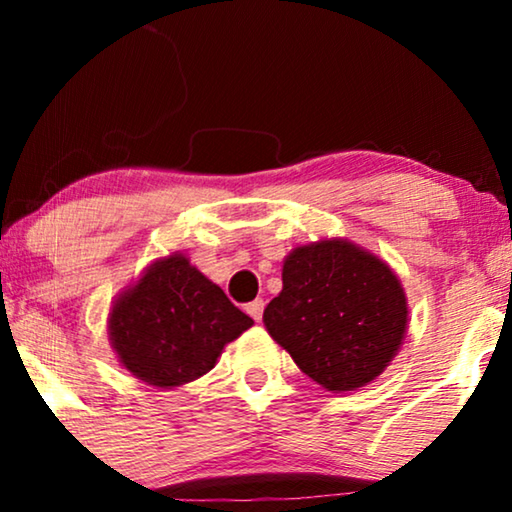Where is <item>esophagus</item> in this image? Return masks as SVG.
<instances>
[{"mask_svg":"<svg viewBox=\"0 0 512 512\" xmlns=\"http://www.w3.org/2000/svg\"><path fill=\"white\" fill-rule=\"evenodd\" d=\"M263 310H265V303L263 300H254V303L247 305V314L254 321H261L263 319Z\"/></svg>","mask_w":512,"mask_h":512,"instance_id":"obj_1","label":"esophagus"}]
</instances>
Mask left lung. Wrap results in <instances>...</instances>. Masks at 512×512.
<instances>
[{
	"label": "left lung",
	"instance_id": "8db88e82",
	"mask_svg": "<svg viewBox=\"0 0 512 512\" xmlns=\"http://www.w3.org/2000/svg\"><path fill=\"white\" fill-rule=\"evenodd\" d=\"M401 279L368 249L326 237L291 249L282 291L263 312L270 338L326 391H356L377 380L408 333Z\"/></svg>",
	"mask_w": 512,
	"mask_h": 512
}]
</instances>
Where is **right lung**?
Instances as JSON below:
<instances>
[{"mask_svg": "<svg viewBox=\"0 0 512 512\" xmlns=\"http://www.w3.org/2000/svg\"><path fill=\"white\" fill-rule=\"evenodd\" d=\"M254 319L219 284L174 251L156 258L111 303L107 328L118 363L151 387L174 389L216 366Z\"/></svg>", "mask_w": 512, "mask_h": 512, "instance_id": "1", "label": "right lung"}]
</instances>
